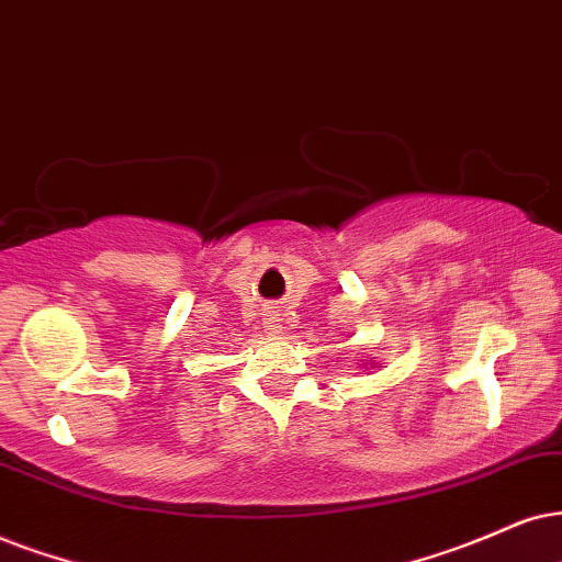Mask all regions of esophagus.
I'll return each mask as SVG.
<instances>
[{"mask_svg":"<svg viewBox=\"0 0 562 562\" xmlns=\"http://www.w3.org/2000/svg\"><path fill=\"white\" fill-rule=\"evenodd\" d=\"M265 331L269 334V337H280L282 334V318L277 311H267L265 314Z\"/></svg>","mask_w":562,"mask_h":562,"instance_id":"34e87169","label":"esophagus"}]
</instances>
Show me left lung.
Listing matches in <instances>:
<instances>
[{"mask_svg":"<svg viewBox=\"0 0 562 562\" xmlns=\"http://www.w3.org/2000/svg\"><path fill=\"white\" fill-rule=\"evenodd\" d=\"M371 368H379V366H371Z\"/></svg>","mask_w":562,"mask_h":562,"instance_id":"obj_1","label":"left lung"}]
</instances>
